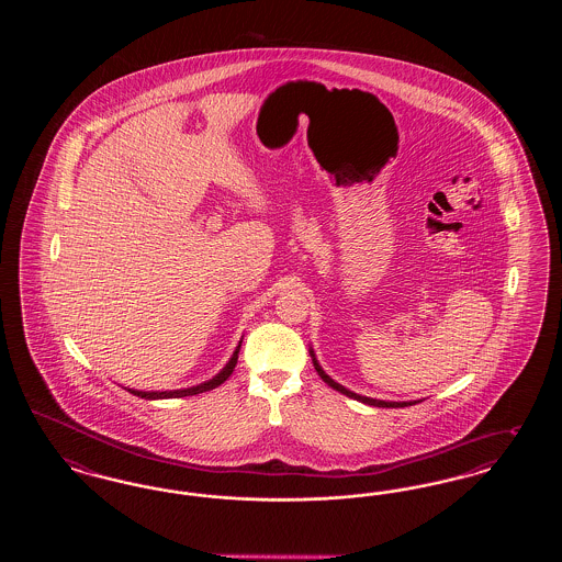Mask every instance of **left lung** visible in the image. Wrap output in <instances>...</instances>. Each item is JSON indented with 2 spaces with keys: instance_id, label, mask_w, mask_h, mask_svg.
I'll use <instances>...</instances> for the list:
<instances>
[{
  "instance_id": "1",
  "label": "left lung",
  "mask_w": 562,
  "mask_h": 562,
  "mask_svg": "<svg viewBox=\"0 0 562 562\" xmlns=\"http://www.w3.org/2000/svg\"><path fill=\"white\" fill-rule=\"evenodd\" d=\"M310 356H312V362H314V369L318 371V374L322 376V381L324 383H328L333 390H337V392H341L344 396H348V398H353V401L364 402V404H371V406H381V408H402V406H413V404H417V402L422 401H404V402H394V401H376V398H369V396H360V394H356V392H351L348 387H344L341 383H337L333 376H328V374L324 373V369L321 367V362H318V358H316V353H314V349L310 348Z\"/></svg>"
}]
</instances>
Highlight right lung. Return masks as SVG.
I'll use <instances>...</instances> for the list:
<instances>
[{
	"instance_id": "right-lung-1",
	"label": "right lung",
	"mask_w": 562,
	"mask_h": 562,
	"mask_svg": "<svg viewBox=\"0 0 562 562\" xmlns=\"http://www.w3.org/2000/svg\"><path fill=\"white\" fill-rule=\"evenodd\" d=\"M240 344L238 348L234 349L232 358L227 360V364L214 374L213 379L204 381V383H198V385H191V387H181V390H166V392H143V390H133V387H126L131 394L138 396V398H145V401H164V398H183V396H195V394H202V392H209L218 387L223 381L229 379V374L234 373L236 364H238V353H240Z\"/></svg>"
}]
</instances>
